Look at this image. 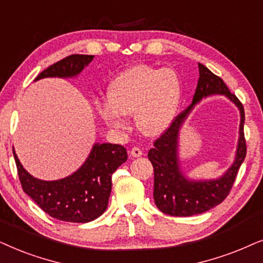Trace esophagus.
Segmentation results:
<instances>
[{
  "instance_id": "esophagus-1",
  "label": "esophagus",
  "mask_w": 263,
  "mask_h": 263,
  "mask_svg": "<svg viewBox=\"0 0 263 263\" xmlns=\"http://www.w3.org/2000/svg\"><path fill=\"white\" fill-rule=\"evenodd\" d=\"M129 155L134 157H139L142 156V150L138 148V146H134L131 150H129Z\"/></svg>"
}]
</instances>
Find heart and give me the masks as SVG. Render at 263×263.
Returning a JSON list of instances; mask_svg holds the SVG:
<instances>
[{
    "label": "heart",
    "mask_w": 263,
    "mask_h": 263,
    "mask_svg": "<svg viewBox=\"0 0 263 263\" xmlns=\"http://www.w3.org/2000/svg\"><path fill=\"white\" fill-rule=\"evenodd\" d=\"M181 96L180 80L170 68L138 65L120 73L111 84L110 100L99 103L103 120L124 127V115L137 113V124L146 135H160L172 124Z\"/></svg>",
    "instance_id": "b5f03b06"
}]
</instances>
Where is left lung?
<instances>
[{
	"label": "left lung",
	"instance_id": "1",
	"mask_svg": "<svg viewBox=\"0 0 263 263\" xmlns=\"http://www.w3.org/2000/svg\"><path fill=\"white\" fill-rule=\"evenodd\" d=\"M199 78L191 106L177 115L164 132L154 142L148 159L154 167V201L164 214L172 216H191L214 208L229 196L236 180L240 164L247 155L244 137V108L234 93L231 92L220 77L198 64ZM225 95L241 110L240 141L236 160L227 173L214 181H189L181 173L177 160V135L184 118L192 107L204 97Z\"/></svg>",
	"mask_w": 263,
	"mask_h": 263
}]
</instances>
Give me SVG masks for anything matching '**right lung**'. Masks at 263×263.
Returning <instances> with one entry per match:
<instances>
[{"label": "right lung", "instance_id": "add662e5", "mask_svg": "<svg viewBox=\"0 0 263 263\" xmlns=\"http://www.w3.org/2000/svg\"><path fill=\"white\" fill-rule=\"evenodd\" d=\"M92 59L93 55H69L49 66L34 80L48 77H76ZM13 155L25 194L51 218L68 222L92 221L106 212L111 191V176L127 160V152L122 145L97 143L77 172L64 179L45 181L26 172L14 149Z\"/></svg>", "mask_w": 263, "mask_h": 263}]
</instances>
